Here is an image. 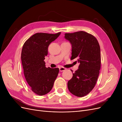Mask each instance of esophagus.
I'll return each mask as SVG.
<instances>
[{"label":"esophagus","mask_w":122,"mask_h":122,"mask_svg":"<svg viewBox=\"0 0 122 122\" xmlns=\"http://www.w3.org/2000/svg\"><path fill=\"white\" fill-rule=\"evenodd\" d=\"M66 70V68H64V67H60V72H62L64 71H65Z\"/></svg>","instance_id":"1"}]
</instances>
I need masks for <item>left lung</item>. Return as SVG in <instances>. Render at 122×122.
<instances>
[{
	"label": "left lung",
	"mask_w": 122,
	"mask_h": 122,
	"mask_svg": "<svg viewBox=\"0 0 122 122\" xmlns=\"http://www.w3.org/2000/svg\"><path fill=\"white\" fill-rule=\"evenodd\" d=\"M65 38L72 45L71 60L77 58L80 63L68 81V89L73 95L82 97L90 93L96 83L101 68L100 47L94 36L83 31L66 33Z\"/></svg>",
	"instance_id": "left-lung-1"
}]
</instances>
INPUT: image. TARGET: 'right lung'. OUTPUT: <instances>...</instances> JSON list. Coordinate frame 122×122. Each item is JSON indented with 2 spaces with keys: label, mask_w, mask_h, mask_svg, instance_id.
<instances>
[{
  "label": "right lung",
  "mask_w": 122,
  "mask_h": 122,
  "mask_svg": "<svg viewBox=\"0 0 122 122\" xmlns=\"http://www.w3.org/2000/svg\"><path fill=\"white\" fill-rule=\"evenodd\" d=\"M61 34L36 33L23 46L21 57L24 76L32 91L38 95L48 93L58 75L59 69L46 68L44 60L50 44Z\"/></svg>",
  "instance_id": "obj_1"
}]
</instances>
